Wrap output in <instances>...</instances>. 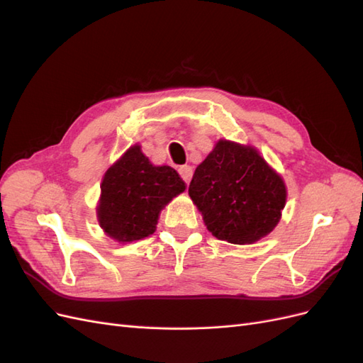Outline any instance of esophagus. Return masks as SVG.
<instances>
[{
    "mask_svg": "<svg viewBox=\"0 0 363 363\" xmlns=\"http://www.w3.org/2000/svg\"><path fill=\"white\" fill-rule=\"evenodd\" d=\"M179 174L184 183H189L192 179V168L189 167V164H183V167L179 168Z\"/></svg>",
    "mask_w": 363,
    "mask_h": 363,
    "instance_id": "34e87169",
    "label": "esophagus"
}]
</instances>
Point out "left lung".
Returning a JSON list of instances; mask_svg holds the SVG:
<instances>
[{"label":"left lung","instance_id":"obj_1","mask_svg":"<svg viewBox=\"0 0 363 363\" xmlns=\"http://www.w3.org/2000/svg\"><path fill=\"white\" fill-rule=\"evenodd\" d=\"M189 195L203 213L207 230L230 244H252L277 225L286 188L259 152L219 140L196 167Z\"/></svg>","mask_w":363,"mask_h":363}]
</instances>
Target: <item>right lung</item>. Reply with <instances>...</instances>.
<instances>
[{"label":"right lung","mask_w":363,"mask_h":363,"mask_svg":"<svg viewBox=\"0 0 363 363\" xmlns=\"http://www.w3.org/2000/svg\"><path fill=\"white\" fill-rule=\"evenodd\" d=\"M186 189L171 167H152L140 147L128 148L101 183L98 219L118 242H133L155 233L159 212Z\"/></svg>","instance_id":"add662e5"}]
</instances>
